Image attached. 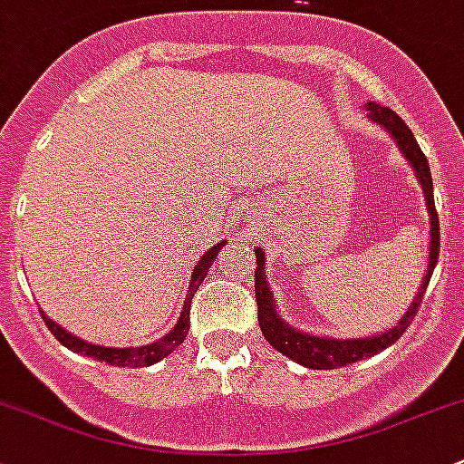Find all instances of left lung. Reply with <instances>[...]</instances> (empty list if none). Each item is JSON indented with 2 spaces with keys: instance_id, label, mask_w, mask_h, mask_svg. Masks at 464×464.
<instances>
[{
  "instance_id": "1",
  "label": "left lung",
  "mask_w": 464,
  "mask_h": 464,
  "mask_svg": "<svg viewBox=\"0 0 464 464\" xmlns=\"http://www.w3.org/2000/svg\"><path fill=\"white\" fill-rule=\"evenodd\" d=\"M369 117L375 124L384 126L389 133L393 135L400 150L404 153V158L409 160L413 170H416L418 179L422 184V191H425L429 216H431V245H429V266L425 273V280L422 286L418 289L416 300L409 306L407 315L398 322L393 329L384 331L382 335H375V338H362V340H335V338H318V335L302 334V331L291 329L280 315L276 314V302H273L269 286H266L265 277V253L262 248L256 251V302H257V322H260V329L265 334L266 343L273 349L280 351L286 358L295 360V362L304 364L309 369H338L347 367V364L358 362V360L369 358V355L380 353L382 349L392 347L400 335L407 331V326L411 324L413 318L418 314V306L422 304V297L431 280V273L436 269L438 253H440V224H438V213L436 204H433V182H431V170H429V162L425 153L418 146L416 138H413L411 129L402 121V117L393 113L387 106H380L375 102H369Z\"/></svg>"
}]
</instances>
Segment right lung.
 Returning <instances> with one entry per match:
<instances>
[{
	"instance_id": "1",
	"label": "right lung",
	"mask_w": 464,
	"mask_h": 464,
	"mask_svg": "<svg viewBox=\"0 0 464 464\" xmlns=\"http://www.w3.org/2000/svg\"><path fill=\"white\" fill-rule=\"evenodd\" d=\"M222 246H224V242H219V245L208 248V251L199 257L198 265L193 266L191 286H188V295H187V300H184L182 315H179L178 324L173 326V331L164 335L162 340H158V343L144 344V347H130V349L100 347V344L84 343V340H80V338H75L72 334H68L66 329H62L60 324H55V322L48 318L44 311H39V314H42V318H44V322H46L48 329H51V334L55 335V338L60 340L66 349L75 351V353H84V355H89V358L102 360V362H106V364H113V367H133V369L135 367H150V364H155V362H160L162 358H167L170 351H175L179 344L184 343V340H187L188 326H191V318H188V314H191V300H193L195 291H198L199 285H202L204 277H207V273H208V269H211V265H213V260L218 257V253L222 251Z\"/></svg>"
}]
</instances>
